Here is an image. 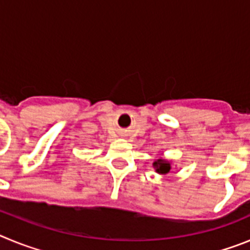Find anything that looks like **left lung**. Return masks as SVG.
Wrapping results in <instances>:
<instances>
[{
    "label": "left lung",
    "instance_id": "8db88e82",
    "mask_svg": "<svg viewBox=\"0 0 250 250\" xmlns=\"http://www.w3.org/2000/svg\"><path fill=\"white\" fill-rule=\"evenodd\" d=\"M152 167H154V169H155V171L158 174H160V175H167V174L170 173L173 165H171V161L170 160L160 158L152 163Z\"/></svg>",
    "mask_w": 250,
    "mask_h": 250
}]
</instances>
